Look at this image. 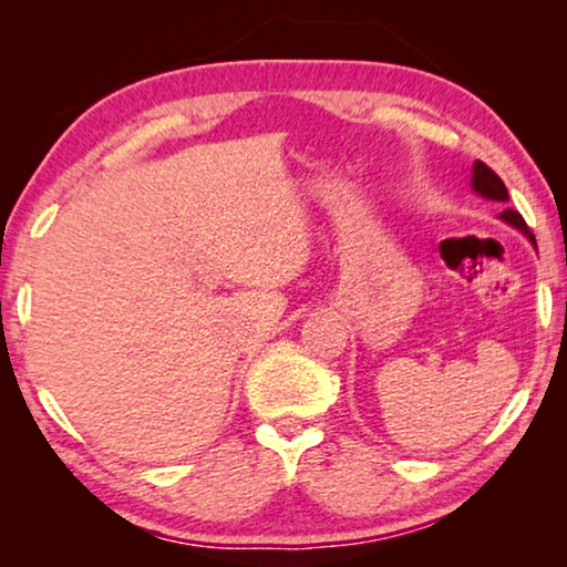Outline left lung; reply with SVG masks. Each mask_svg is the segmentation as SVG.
<instances>
[{"label": "left lung", "instance_id": "left-lung-1", "mask_svg": "<svg viewBox=\"0 0 567 567\" xmlns=\"http://www.w3.org/2000/svg\"><path fill=\"white\" fill-rule=\"evenodd\" d=\"M473 187H475V192H480V195L487 197V199H497V203H507L505 182H503L501 177H497L495 172L485 165V162H480V159L475 162V167H473ZM501 217L505 219V223L520 227L523 233L535 243V237L530 235V229H527L525 219H523L520 213H517V209H505V213H503Z\"/></svg>", "mask_w": 567, "mask_h": 567}]
</instances>
